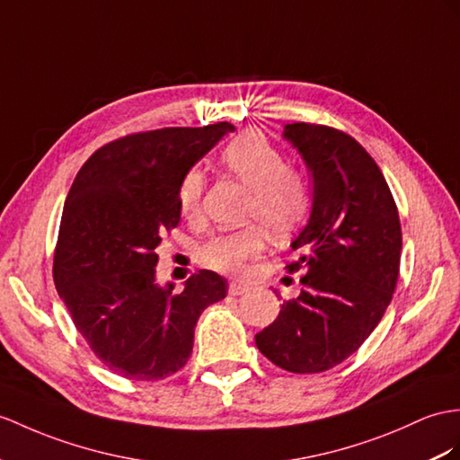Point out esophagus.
I'll return each mask as SVG.
<instances>
[{
	"label": "esophagus",
	"mask_w": 460,
	"mask_h": 460,
	"mask_svg": "<svg viewBox=\"0 0 460 460\" xmlns=\"http://www.w3.org/2000/svg\"><path fill=\"white\" fill-rule=\"evenodd\" d=\"M248 290H250V287L243 285V283L232 281V283L228 285V293H230L232 296H240V295H243V293H248Z\"/></svg>",
	"instance_id": "34e87169"
}]
</instances>
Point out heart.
I'll return each instance as SVG.
<instances>
[{
	"label": "heart",
	"mask_w": 460,
	"mask_h": 460,
	"mask_svg": "<svg viewBox=\"0 0 460 460\" xmlns=\"http://www.w3.org/2000/svg\"><path fill=\"white\" fill-rule=\"evenodd\" d=\"M224 173L250 187L243 218L260 222L275 234L287 236L305 224L312 208V183L305 170L285 164V155L257 132H243L220 152ZM207 177L193 167L177 187V205L185 218H197L203 208ZM252 224L238 232L218 234L200 245L199 260L220 273L242 275L248 263L265 250V232Z\"/></svg>",
	"instance_id": "1"
}]
</instances>
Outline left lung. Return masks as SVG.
<instances>
[{
	"label": "left lung",
	"mask_w": 460,
	"mask_h": 460,
	"mask_svg": "<svg viewBox=\"0 0 460 460\" xmlns=\"http://www.w3.org/2000/svg\"><path fill=\"white\" fill-rule=\"evenodd\" d=\"M314 177L310 220L290 243L300 295L285 300L257 349L288 373L343 363L383 320L400 275L402 226L386 179L343 130L312 122L285 127Z\"/></svg>",
	"instance_id": "8db88e82"
}]
</instances>
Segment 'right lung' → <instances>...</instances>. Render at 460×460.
<instances>
[{"label":"right lung","instance_id":"right-lung-1","mask_svg":"<svg viewBox=\"0 0 460 460\" xmlns=\"http://www.w3.org/2000/svg\"><path fill=\"white\" fill-rule=\"evenodd\" d=\"M230 122L203 128L132 132L101 146L66 197L54 248V285L89 349L130 380H160L183 368L199 316L228 293L200 269L173 295L155 283V248L181 210L177 187Z\"/></svg>","mask_w":460,"mask_h":460}]
</instances>
